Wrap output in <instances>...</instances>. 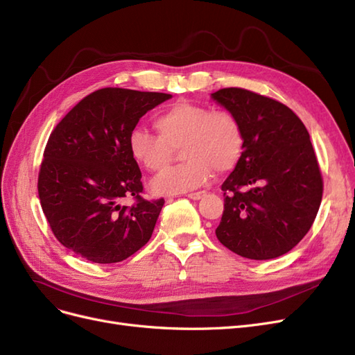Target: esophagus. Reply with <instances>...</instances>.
<instances>
[{
	"label": "esophagus",
	"mask_w": 355,
	"mask_h": 355,
	"mask_svg": "<svg viewBox=\"0 0 355 355\" xmlns=\"http://www.w3.org/2000/svg\"><path fill=\"white\" fill-rule=\"evenodd\" d=\"M205 194H206L205 191H194V193H189L187 198H190V199H193V200H199V199L203 198Z\"/></svg>",
	"instance_id": "esophagus-1"
}]
</instances>
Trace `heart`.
<instances>
[{"label": "heart", "mask_w": 355, "mask_h": 355, "mask_svg": "<svg viewBox=\"0 0 355 355\" xmlns=\"http://www.w3.org/2000/svg\"><path fill=\"white\" fill-rule=\"evenodd\" d=\"M153 125L157 135L143 128L130 131L131 157L150 173L165 169L178 148L184 159L155 178L152 189L157 194H177L198 189L211 180L214 171L218 174L228 173L241 157L243 127L230 111L178 101L157 114Z\"/></svg>", "instance_id": "heart-1"}]
</instances>
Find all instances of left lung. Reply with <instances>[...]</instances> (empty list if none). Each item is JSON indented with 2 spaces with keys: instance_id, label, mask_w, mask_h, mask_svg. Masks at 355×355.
<instances>
[{
  "instance_id": "8db88e82",
  "label": "left lung",
  "mask_w": 355,
  "mask_h": 355,
  "mask_svg": "<svg viewBox=\"0 0 355 355\" xmlns=\"http://www.w3.org/2000/svg\"><path fill=\"white\" fill-rule=\"evenodd\" d=\"M212 98L239 118L244 133L240 161L222 184L216 237L247 259L279 257L304 239L322 202L309 131L286 105L256 92L225 87Z\"/></svg>"
}]
</instances>
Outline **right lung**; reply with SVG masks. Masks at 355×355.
I'll use <instances>...</instances> for the list:
<instances>
[{"label": "right lung", "mask_w": 355, "mask_h": 355, "mask_svg": "<svg viewBox=\"0 0 355 355\" xmlns=\"http://www.w3.org/2000/svg\"><path fill=\"white\" fill-rule=\"evenodd\" d=\"M171 95L103 87L85 96L52 130L37 193L55 239L95 263L123 261L149 241L165 203L141 198V173L128 150L140 118ZM133 198L131 207L122 205Z\"/></svg>", "instance_id": "right-lung-1"}]
</instances>
